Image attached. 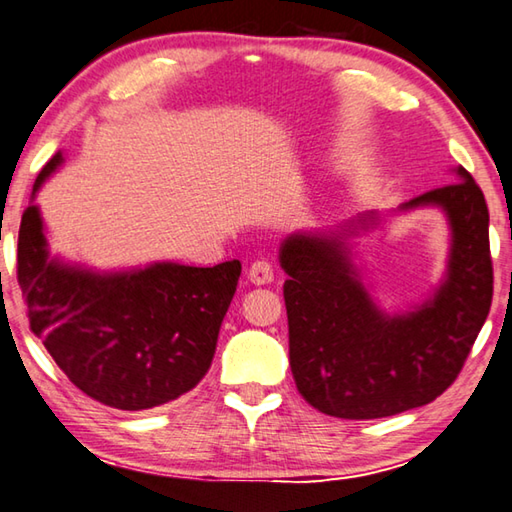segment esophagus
Returning <instances> with one entry per match:
<instances>
[{
    "label": "esophagus",
    "instance_id": "esophagus-1",
    "mask_svg": "<svg viewBox=\"0 0 512 512\" xmlns=\"http://www.w3.org/2000/svg\"><path fill=\"white\" fill-rule=\"evenodd\" d=\"M248 280L253 284H268L273 282V266L268 259H257V262L250 264L248 268Z\"/></svg>",
    "mask_w": 512,
    "mask_h": 512
}]
</instances>
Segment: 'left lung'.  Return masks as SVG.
<instances>
[{
	"mask_svg": "<svg viewBox=\"0 0 512 512\" xmlns=\"http://www.w3.org/2000/svg\"><path fill=\"white\" fill-rule=\"evenodd\" d=\"M454 172L457 183L398 208H441L452 235L443 282L414 311H380L351 262L349 237L374 228V212L282 241L291 371L297 392L322 414L394 416L432 403L457 380L488 318L492 259L483 192L461 165Z\"/></svg>",
	"mask_w": 512,
	"mask_h": 512,
	"instance_id": "8db88e82",
	"label": "left lung"
}]
</instances>
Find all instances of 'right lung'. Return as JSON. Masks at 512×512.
I'll return each mask as SVG.
<instances>
[{
	"instance_id": "obj_1",
	"label": "right lung",
	"mask_w": 512,
	"mask_h": 512,
	"mask_svg": "<svg viewBox=\"0 0 512 512\" xmlns=\"http://www.w3.org/2000/svg\"><path fill=\"white\" fill-rule=\"evenodd\" d=\"M60 163L58 152L42 167L33 199ZM239 275V259L212 268L156 262L120 273L64 264L49 257L33 203L17 237V282L31 331L80 392L127 412L176 401L208 374Z\"/></svg>"
}]
</instances>
